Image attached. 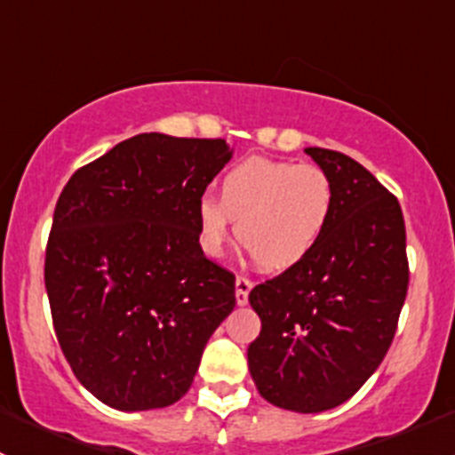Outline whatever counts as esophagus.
<instances>
[{
	"mask_svg": "<svg viewBox=\"0 0 455 455\" xmlns=\"http://www.w3.org/2000/svg\"><path fill=\"white\" fill-rule=\"evenodd\" d=\"M251 288H253V282H251L249 277H244V275H240V277L235 279V299H237V306H244L246 301H249Z\"/></svg>",
	"mask_w": 455,
	"mask_h": 455,
	"instance_id": "obj_1",
	"label": "esophagus"
}]
</instances>
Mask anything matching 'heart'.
Segmentation results:
<instances>
[{
    "instance_id": "b5f03b06",
    "label": "heart",
    "mask_w": 455,
    "mask_h": 455,
    "mask_svg": "<svg viewBox=\"0 0 455 455\" xmlns=\"http://www.w3.org/2000/svg\"><path fill=\"white\" fill-rule=\"evenodd\" d=\"M334 215V187L315 164L251 156L227 172L220 200L196 206L202 249L222 253L233 220L237 240L270 273H283L315 253Z\"/></svg>"
}]
</instances>
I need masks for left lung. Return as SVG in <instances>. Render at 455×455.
<instances>
[{"mask_svg":"<svg viewBox=\"0 0 455 455\" xmlns=\"http://www.w3.org/2000/svg\"><path fill=\"white\" fill-rule=\"evenodd\" d=\"M306 154L332 180V222L308 259L251 291L261 332L249 370L268 403L316 414L355 396L387 355L410 266L396 196L341 151Z\"/></svg>","mask_w":455,"mask_h":455,"instance_id":"8db88e82","label":"left lung"}]
</instances>
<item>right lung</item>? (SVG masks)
Returning <instances> with one entry per match:
<instances>
[{
	"mask_svg": "<svg viewBox=\"0 0 455 455\" xmlns=\"http://www.w3.org/2000/svg\"><path fill=\"white\" fill-rule=\"evenodd\" d=\"M231 156L222 139L139 134L59 196L44 268L54 332L81 385L114 410L180 401L235 308V275L206 259L196 220Z\"/></svg>",
	"mask_w": 455,
	"mask_h": 455,
	"instance_id": "add662e5",
	"label": "right lung"
}]
</instances>
